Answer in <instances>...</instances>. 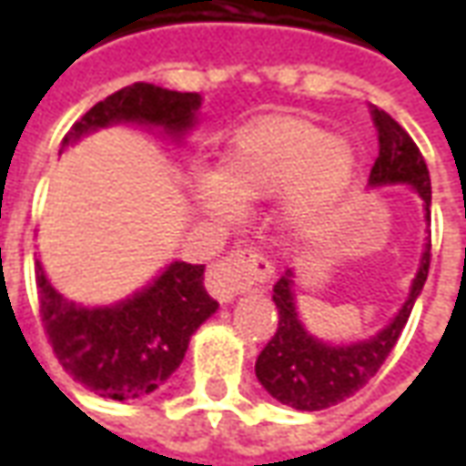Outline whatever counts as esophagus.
Returning a JSON list of instances; mask_svg holds the SVG:
<instances>
[{
  "instance_id": "obj_1",
  "label": "esophagus",
  "mask_w": 466,
  "mask_h": 466,
  "mask_svg": "<svg viewBox=\"0 0 466 466\" xmlns=\"http://www.w3.org/2000/svg\"><path fill=\"white\" fill-rule=\"evenodd\" d=\"M272 274V264L264 259L262 254L254 249H242L229 257H224L222 262L209 267L207 272V289L214 299L219 302H232L237 294L249 289L254 284H264Z\"/></svg>"
}]
</instances>
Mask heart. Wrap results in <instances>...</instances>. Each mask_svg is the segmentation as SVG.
Instances as JSON below:
<instances>
[{
    "instance_id": "obj_1",
    "label": "heart",
    "mask_w": 466,
    "mask_h": 466,
    "mask_svg": "<svg viewBox=\"0 0 466 466\" xmlns=\"http://www.w3.org/2000/svg\"><path fill=\"white\" fill-rule=\"evenodd\" d=\"M357 157L344 139L299 116H262L247 124L227 147L217 172L192 179L197 209L234 222L247 204L279 197L287 232L309 234L347 199Z\"/></svg>"
}]
</instances>
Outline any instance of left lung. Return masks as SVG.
Segmentation results:
<instances>
[{
    "mask_svg": "<svg viewBox=\"0 0 466 466\" xmlns=\"http://www.w3.org/2000/svg\"><path fill=\"white\" fill-rule=\"evenodd\" d=\"M380 132V157L371 167L370 189L410 187L421 199L424 222L430 224L431 182L424 157L411 137L387 112L371 109ZM430 237H424L420 267L410 284L407 299L381 329L354 342H324L307 329L297 309V272L287 269L274 284L272 299L279 312V327L257 357V380L274 400L302 411L327 410L360 391L377 374L400 339L411 307L420 299L430 272Z\"/></svg>",
    "mask_w": 466,
    "mask_h": 466,
    "instance_id": "1",
    "label": "left lung"
}]
</instances>
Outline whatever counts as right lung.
I'll return each instance as SVG.
<instances>
[{"label": "right lung", "instance_id": "1", "mask_svg": "<svg viewBox=\"0 0 466 466\" xmlns=\"http://www.w3.org/2000/svg\"><path fill=\"white\" fill-rule=\"evenodd\" d=\"M202 115V95L137 82L96 102L66 132L59 154L86 134L116 124L144 127L182 144ZM39 312L59 364L106 400H139L182 364L192 334L219 302L204 289V264H164L152 282L119 302L85 307L49 282L36 259Z\"/></svg>", "mask_w": 466, "mask_h": 466}]
</instances>
